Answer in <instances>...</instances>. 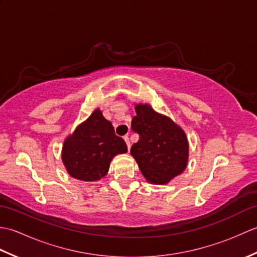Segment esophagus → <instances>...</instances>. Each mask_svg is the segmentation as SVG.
Listing matches in <instances>:
<instances>
[{"label":"esophagus","instance_id":"34e87169","mask_svg":"<svg viewBox=\"0 0 257 257\" xmlns=\"http://www.w3.org/2000/svg\"><path fill=\"white\" fill-rule=\"evenodd\" d=\"M123 139H124V141H125V144H127L128 150H130V147H132V146H130V140H129V137H128V136H124Z\"/></svg>","mask_w":257,"mask_h":257}]
</instances>
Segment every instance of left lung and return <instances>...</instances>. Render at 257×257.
<instances>
[{
    "instance_id": "obj_1",
    "label": "left lung",
    "mask_w": 257,
    "mask_h": 257,
    "mask_svg": "<svg viewBox=\"0 0 257 257\" xmlns=\"http://www.w3.org/2000/svg\"><path fill=\"white\" fill-rule=\"evenodd\" d=\"M136 113L132 129L139 135V140L133 145L130 154L147 181L166 184L187 168V136L170 118L156 112L147 103L136 106Z\"/></svg>"
}]
</instances>
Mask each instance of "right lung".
Wrapping results in <instances>:
<instances>
[{
	"mask_svg": "<svg viewBox=\"0 0 257 257\" xmlns=\"http://www.w3.org/2000/svg\"><path fill=\"white\" fill-rule=\"evenodd\" d=\"M127 151V145L114 135L111 122L96 109L64 141L62 159L70 177L97 181L107 174L112 158Z\"/></svg>",
	"mask_w": 257,
	"mask_h": 257,
	"instance_id": "1",
	"label": "right lung"
}]
</instances>
